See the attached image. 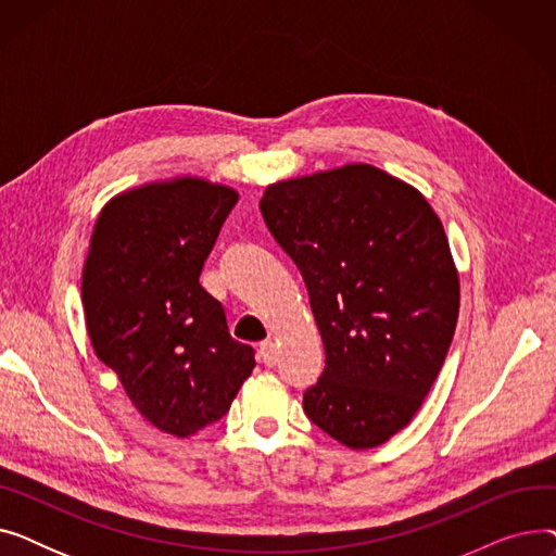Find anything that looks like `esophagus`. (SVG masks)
Returning <instances> with one entry per match:
<instances>
[{
    "label": "esophagus",
    "instance_id": "1",
    "mask_svg": "<svg viewBox=\"0 0 556 556\" xmlns=\"http://www.w3.org/2000/svg\"><path fill=\"white\" fill-rule=\"evenodd\" d=\"M258 356H261L263 365L275 367L279 363V349H277V344L273 340H266V342L261 344V349H258Z\"/></svg>",
    "mask_w": 556,
    "mask_h": 556
}]
</instances>
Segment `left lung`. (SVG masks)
Segmentation results:
<instances>
[{"label": "left lung", "mask_w": 556, "mask_h": 556, "mask_svg": "<svg viewBox=\"0 0 556 556\" xmlns=\"http://www.w3.org/2000/svg\"><path fill=\"white\" fill-rule=\"evenodd\" d=\"M258 210L304 277L325 344L308 419L352 451L386 444L419 413L457 325L440 216L419 189L363 162L273 182Z\"/></svg>", "instance_id": "obj_1"}]
</instances>
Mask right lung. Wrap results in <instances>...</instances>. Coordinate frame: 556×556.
Wrapping results in <instances>:
<instances>
[{
    "label": "right lung",
    "mask_w": 556,
    "mask_h": 556,
    "mask_svg": "<svg viewBox=\"0 0 556 556\" xmlns=\"http://www.w3.org/2000/svg\"><path fill=\"white\" fill-rule=\"evenodd\" d=\"M239 193L198 175L110 198L94 223L80 298L97 358L157 430L191 437L218 421L254 369L198 281Z\"/></svg>",
    "instance_id": "1"
}]
</instances>
